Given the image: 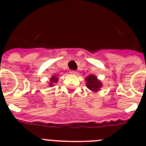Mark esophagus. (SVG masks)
Returning <instances> with one entry per match:
<instances>
[{"mask_svg":"<svg viewBox=\"0 0 146 146\" xmlns=\"http://www.w3.org/2000/svg\"><path fill=\"white\" fill-rule=\"evenodd\" d=\"M70 73H71V74H73V75H76V74H77V72L76 70H70Z\"/></svg>","mask_w":146,"mask_h":146,"instance_id":"1","label":"esophagus"}]
</instances>
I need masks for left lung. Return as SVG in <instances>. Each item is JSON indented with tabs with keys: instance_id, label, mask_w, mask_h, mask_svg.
Masks as SVG:
<instances>
[{
	"instance_id": "obj_1",
	"label": "left lung",
	"mask_w": 146,
	"mask_h": 146,
	"mask_svg": "<svg viewBox=\"0 0 146 146\" xmlns=\"http://www.w3.org/2000/svg\"><path fill=\"white\" fill-rule=\"evenodd\" d=\"M86 85L87 88L93 92H98V91H99L103 86L102 81L98 80L97 76L93 74L89 75L87 77H86Z\"/></svg>"
}]
</instances>
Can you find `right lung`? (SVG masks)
<instances>
[{"label": "right lung", "mask_w": 146, "mask_h": 146, "mask_svg": "<svg viewBox=\"0 0 146 146\" xmlns=\"http://www.w3.org/2000/svg\"><path fill=\"white\" fill-rule=\"evenodd\" d=\"M58 79H59V78H58L57 76L53 75L50 79V82H49L48 83V86H54V83H57V82H58Z\"/></svg>", "instance_id": "1"}]
</instances>
